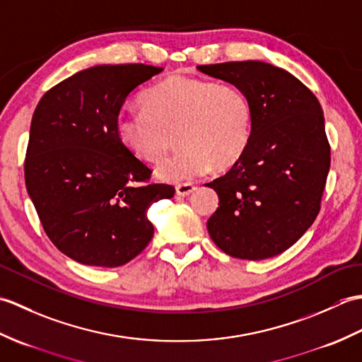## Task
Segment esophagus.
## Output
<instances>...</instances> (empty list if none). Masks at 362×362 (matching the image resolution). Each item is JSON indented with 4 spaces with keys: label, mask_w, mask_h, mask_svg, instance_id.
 <instances>
[{
    "label": "esophagus",
    "mask_w": 362,
    "mask_h": 362,
    "mask_svg": "<svg viewBox=\"0 0 362 362\" xmlns=\"http://www.w3.org/2000/svg\"><path fill=\"white\" fill-rule=\"evenodd\" d=\"M196 191V185L193 183H177L175 185V193L179 196H189L191 193H194Z\"/></svg>",
    "instance_id": "esophagus-1"
}]
</instances>
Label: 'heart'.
Masks as SVG:
<instances>
[{"label":"heart","instance_id":"heart-1","mask_svg":"<svg viewBox=\"0 0 362 362\" xmlns=\"http://www.w3.org/2000/svg\"><path fill=\"white\" fill-rule=\"evenodd\" d=\"M140 105L143 112L118 115L115 132L122 148L149 165L161 163L179 141L180 149L157 169L163 180H191L211 166H233L249 146L253 109L232 83L171 76L146 90Z\"/></svg>","mask_w":362,"mask_h":362}]
</instances>
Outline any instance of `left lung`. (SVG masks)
<instances>
[{"instance_id": "8db88e82", "label": "left lung", "mask_w": 362, "mask_h": 362, "mask_svg": "<svg viewBox=\"0 0 362 362\" xmlns=\"http://www.w3.org/2000/svg\"><path fill=\"white\" fill-rule=\"evenodd\" d=\"M197 70L240 87L253 109L247 149L228 173L206 183L219 196L209 233L230 257L279 255L320 211L332 161L322 107L294 76L258 60Z\"/></svg>"}]
</instances>
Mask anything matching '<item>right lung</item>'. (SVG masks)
Wrapping results in <instances>:
<instances>
[{
    "label": "right lung",
    "instance_id": "add662e5",
    "mask_svg": "<svg viewBox=\"0 0 362 362\" xmlns=\"http://www.w3.org/2000/svg\"><path fill=\"white\" fill-rule=\"evenodd\" d=\"M163 71L144 64L98 65L49 88L30 121L26 189L45 233L66 257L118 267L146 249L151 204L175 188L118 141L115 122L130 91Z\"/></svg>",
    "mask_w": 362,
    "mask_h": 362
}]
</instances>
